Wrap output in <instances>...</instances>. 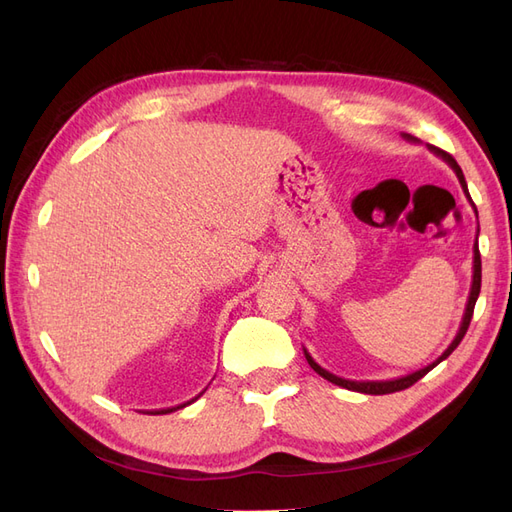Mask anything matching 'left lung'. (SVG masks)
I'll return each instance as SVG.
<instances>
[{
  "label": "left lung",
  "instance_id": "8db88e82",
  "mask_svg": "<svg viewBox=\"0 0 512 512\" xmlns=\"http://www.w3.org/2000/svg\"><path fill=\"white\" fill-rule=\"evenodd\" d=\"M404 138H408V141H414V136H410V134H404ZM427 149L436 153L438 158H442L448 166H451V168L455 170V175H457V179H459V183H461L463 192H466L468 200L472 203L470 192H468V183H466V179H463V173H461L459 164L455 162V158H453V156H448L446 151H442V149H438V147H431V145H427ZM472 207H474V203H472ZM474 211H476V207H474ZM476 239H478V232H476ZM472 269H474V271H472L470 297H468V303H466V314H463L461 324H459V331H457L455 339L451 342V346H448V348L438 356V359L433 361V363H429L427 367L414 371V374L395 378V380H369V382H356V380L339 378V376L331 374V371H327L324 367H320V365L312 359V354H309V352L303 348V352H305V359H307L309 367H312V369L316 371V374H320L324 380H329V382H333V384H337V386H342V389H348V391H359V393H365V395H386V393H395V391H404V389H408V386H412L414 382L421 380V378L427 374V371H431V369L436 367L438 363H442V361L446 359V356L451 354V352L459 346V342L463 339V335H466V331H468V327H470V320H472V314H474V305H476V299H478V294H480V252H478V241L474 243V267H472Z\"/></svg>",
  "mask_w": 512,
  "mask_h": 512
}]
</instances>
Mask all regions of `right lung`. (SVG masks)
Segmentation results:
<instances>
[{"label":"right lung","mask_w":512,"mask_h":512,"mask_svg":"<svg viewBox=\"0 0 512 512\" xmlns=\"http://www.w3.org/2000/svg\"><path fill=\"white\" fill-rule=\"evenodd\" d=\"M203 393H205V391H203ZM203 393H200V395H203ZM200 395H198V397H200ZM198 397H194V399H192V401H196V399H198ZM192 401H188V404H192ZM183 406H185V404H183ZM183 406H181V408H183ZM177 408H179V406H177ZM177 408H168V410H160V412H158V414H168V412H175V410H177Z\"/></svg>","instance_id":"1"}]
</instances>
